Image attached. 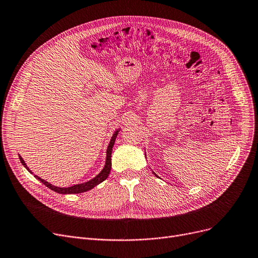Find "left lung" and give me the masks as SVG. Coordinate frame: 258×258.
Wrapping results in <instances>:
<instances>
[{
  "mask_svg": "<svg viewBox=\"0 0 258 258\" xmlns=\"http://www.w3.org/2000/svg\"><path fill=\"white\" fill-rule=\"evenodd\" d=\"M155 175H156V174H155ZM156 176H157V175H156Z\"/></svg>",
  "mask_w": 258,
  "mask_h": 258,
  "instance_id": "left-lung-1",
  "label": "left lung"
}]
</instances>
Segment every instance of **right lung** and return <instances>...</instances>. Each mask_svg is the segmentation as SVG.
Masks as SVG:
<instances>
[{
    "label": "right lung",
    "mask_w": 258,
    "mask_h": 258,
    "mask_svg": "<svg viewBox=\"0 0 258 258\" xmlns=\"http://www.w3.org/2000/svg\"><path fill=\"white\" fill-rule=\"evenodd\" d=\"M119 131H120V130H117V131L114 133V135H113V137H111L110 142H109L108 147H107V151H106V161H105V165H104V167H103V170H102L101 172H100L95 178H93L92 180H89V181L84 182V183H80V184H75V185L70 186V187H59V186H54V185L50 184L49 182L45 181V180H44V179H41L40 177H38V176H36V175H35V177L38 178L39 180H40L43 184H45L47 187H49L50 189H52V191L57 192V193H59V194H78V193H83V192L89 191V189H92L93 187H95V186L98 185L99 183H101L102 181H104L105 179L108 177V174H109L110 169H111V151H113V147H114V144H115V140H116V137H117V135H118ZM19 158H20L21 163L26 167L27 171L30 172L31 174H33V173L28 169V166L26 165V163H25V161L23 160V158H22L21 156H19Z\"/></svg>",
    "instance_id": "add662e5"
}]
</instances>
